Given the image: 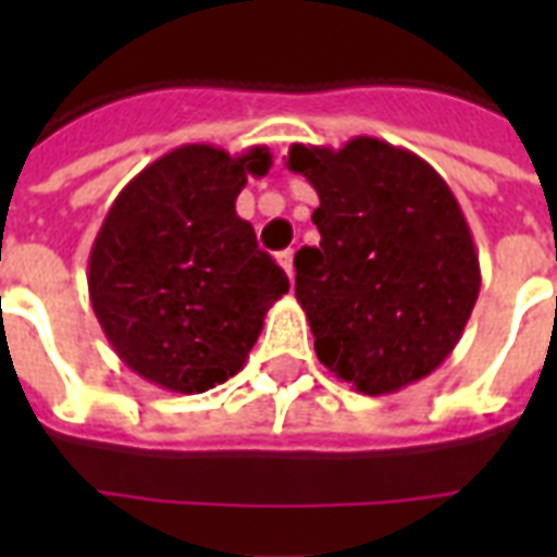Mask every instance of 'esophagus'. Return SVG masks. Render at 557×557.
<instances>
[{"label":"esophagus","instance_id":"34e87169","mask_svg":"<svg viewBox=\"0 0 557 557\" xmlns=\"http://www.w3.org/2000/svg\"><path fill=\"white\" fill-rule=\"evenodd\" d=\"M277 262H280V269L288 274V280L295 277V251H280Z\"/></svg>","mask_w":557,"mask_h":557}]
</instances>
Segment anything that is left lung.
Masks as SVG:
<instances>
[{
	"label": "left lung",
	"instance_id": "8db88e82",
	"mask_svg": "<svg viewBox=\"0 0 557 557\" xmlns=\"http://www.w3.org/2000/svg\"><path fill=\"white\" fill-rule=\"evenodd\" d=\"M286 168L321 199V245L295 257L321 364L364 396L431 375L480 295V257L445 178L370 135L341 150L292 144Z\"/></svg>",
	"mask_w": 557,
	"mask_h": 557
}]
</instances>
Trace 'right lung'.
<instances>
[{
  "instance_id": "add662e5",
  "label": "right lung",
  "mask_w": 557,
  "mask_h": 557,
  "mask_svg": "<svg viewBox=\"0 0 557 557\" xmlns=\"http://www.w3.org/2000/svg\"><path fill=\"white\" fill-rule=\"evenodd\" d=\"M271 152L185 144L117 193L89 253V297L117 358L170 393H205L243 370L286 271L236 216Z\"/></svg>"
}]
</instances>
